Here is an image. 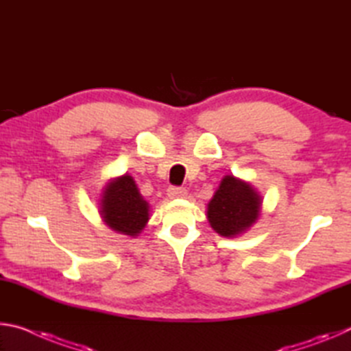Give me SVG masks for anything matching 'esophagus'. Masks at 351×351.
I'll return each mask as SVG.
<instances>
[{
    "instance_id": "34e87169",
    "label": "esophagus",
    "mask_w": 351,
    "mask_h": 351,
    "mask_svg": "<svg viewBox=\"0 0 351 351\" xmlns=\"http://www.w3.org/2000/svg\"><path fill=\"white\" fill-rule=\"evenodd\" d=\"M169 197L170 198H184L187 195V190H186V187H170L169 190Z\"/></svg>"
}]
</instances>
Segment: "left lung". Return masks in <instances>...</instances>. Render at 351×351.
<instances>
[{
    "instance_id": "1",
    "label": "left lung",
    "mask_w": 351,
    "mask_h": 351,
    "mask_svg": "<svg viewBox=\"0 0 351 351\" xmlns=\"http://www.w3.org/2000/svg\"><path fill=\"white\" fill-rule=\"evenodd\" d=\"M261 197L251 184L232 175L224 176L207 204V219L221 237H237L251 228L260 215Z\"/></svg>"
}]
</instances>
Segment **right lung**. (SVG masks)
I'll return each instance as SVG.
<instances>
[{"instance_id":"right-lung-1","label":"right lung","mask_w":351,"mask_h":351,"mask_svg":"<svg viewBox=\"0 0 351 351\" xmlns=\"http://www.w3.org/2000/svg\"><path fill=\"white\" fill-rule=\"evenodd\" d=\"M99 212L106 226L128 237H138L150 218V206L130 175L114 178L106 184Z\"/></svg>"}]
</instances>
